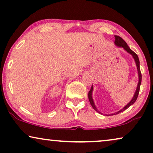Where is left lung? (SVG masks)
Listing matches in <instances>:
<instances>
[{
  "label": "left lung",
  "instance_id": "left-lung-1",
  "mask_svg": "<svg viewBox=\"0 0 153 153\" xmlns=\"http://www.w3.org/2000/svg\"><path fill=\"white\" fill-rule=\"evenodd\" d=\"M114 37H115V40H114V43H115V45H117V46H119V47L123 48H124V50L126 51V52H128V53H129V54L131 55L133 57H134V59H135V62H136V66H137V70H138V83L137 88H136V92H135V94H134V97H133V98L131 99V100L130 102H128V104L126 105L125 106L124 108L122 109V110H120V111H118L117 112L114 113V114H106L107 116L112 115V114H117L120 112H123V111L126 110V109L129 108L131 105H132L134 104L135 102H136V99H137V98H138V94H139L140 86V84H141V79H142V75H141V72H140V62H139V59H138V55H136V53H135L134 51H133L129 47H128L127 43L125 42L124 40L122 39V38L119 36H114ZM93 88H94V87H93V86H91V90L89 91V92H88V99H89V101H90L91 106L93 107V108H94L96 111H97V112L100 113V112H99V111L97 110L96 107L94 104V100H93V98H92Z\"/></svg>",
  "mask_w": 153,
  "mask_h": 153
}]
</instances>
